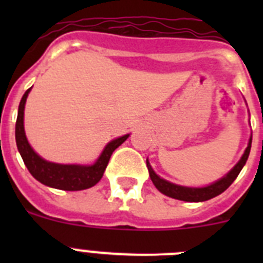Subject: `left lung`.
Wrapping results in <instances>:
<instances>
[{
  "mask_svg": "<svg viewBox=\"0 0 263 263\" xmlns=\"http://www.w3.org/2000/svg\"><path fill=\"white\" fill-rule=\"evenodd\" d=\"M250 147H252V137L249 139V143H248V147H246L245 153L241 157V159L238 160V163L233 167V168L224 176V178L218 179L217 182L212 183V184L206 185V187H183V185L174 184L171 182H167L164 179H162L160 176H158L155 174V171L153 170L152 164L148 162V159H146V166H147L148 174H150V179L152 182L154 183L155 187L158 188V191L162 192L166 196L173 197V199H178V200L183 201H191V203H199V201H205L210 200L212 197L217 196V195L222 194V192L227 190L232 183L236 180V178L238 176L240 171L242 170V167L245 166L246 160L249 158Z\"/></svg>",
  "mask_w": 263,
  "mask_h": 263,
  "instance_id": "8db88e82",
  "label": "left lung"
}]
</instances>
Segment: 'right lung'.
<instances>
[{
    "instance_id": "add662e5",
    "label": "right lung",
    "mask_w": 263,
    "mask_h": 263,
    "mask_svg": "<svg viewBox=\"0 0 263 263\" xmlns=\"http://www.w3.org/2000/svg\"><path fill=\"white\" fill-rule=\"evenodd\" d=\"M30 90L31 88H29L22 96L20 108H18L17 122H15V142H17L18 152H20L30 174L42 184L57 188V190H63V191H81V190L93 187L100 182V179L103 178L104 171L108 166L113 152L126 141L129 134L110 141L104 147L103 153L100 154L96 162L89 166L60 164L45 160L32 150L26 138V134H25V126H23V115L25 113L23 111H25V104H26Z\"/></svg>"
}]
</instances>
